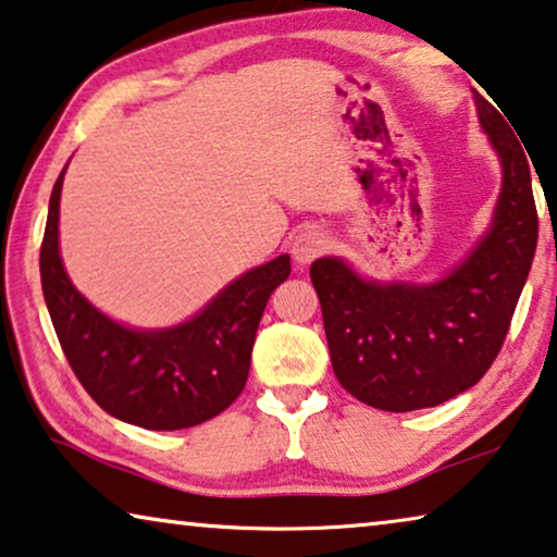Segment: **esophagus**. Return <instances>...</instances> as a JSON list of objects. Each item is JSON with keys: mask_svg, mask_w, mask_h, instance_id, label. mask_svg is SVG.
<instances>
[{"mask_svg": "<svg viewBox=\"0 0 557 557\" xmlns=\"http://www.w3.org/2000/svg\"><path fill=\"white\" fill-rule=\"evenodd\" d=\"M326 248H329V240H326L324 233L304 231V233H298V236H296L294 246H292V253H294L296 263L306 265V263H311L313 259H319V256L324 253Z\"/></svg>", "mask_w": 557, "mask_h": 557, "instance_id": "1", "label": "esophagus"}]
</instances>
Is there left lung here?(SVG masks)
<instances>
[{
    "label": "left lung",
    "instance_id": "obj_1",
    "mask_svg": "<svg viewBox=\"0 0 557 557\" xmlns=\"http://www.w3.org/2000/svg\"><path fill=\"white\" fill-rule=\"evenodd\" d=\"M480 123L503 160L493 228L430 286L372 284L338 259L311 263L332 367L351 397L384 412L437 407L480 382L499 349L537 246V208L522 145L485 98Z\"/></svg>",
    "mask_w": 557,
    "mask_h": 557
}]
</instances>
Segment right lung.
<instances>
[{
  "instance_id": "add662e5",
  "label": "right lung",
  "mask_w": 557,
  "mask_h": 557,
  "mask_svg": "<svg viewBox=\"0 0 557 557\" xmlns=\"http://www.w3.org/2000/svg\"><path fill=\"white\" fill-rule=\"evenodd\" d=\"M64 171L52 188L39 251L42 292L72 372L104 412L145 430H185L228 409L244 392L265 304L292 273V259L244 273L175 329L135 332L100 313L70 284L58 223Z\"/></svg>"
}]
</instances>
